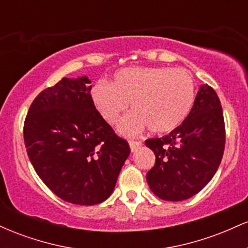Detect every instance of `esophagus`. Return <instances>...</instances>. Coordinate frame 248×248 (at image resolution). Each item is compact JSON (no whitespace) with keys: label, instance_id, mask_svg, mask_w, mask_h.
I'll use <instances>...</instances> for the list:
<instances>
[{"label":"esophagus","instance_id":"esophagus-1","mask_svg":"<svg viewBox=\"0 0 248 248\" xmlns=\"http://www.w3.org/2000/svg\"><path fill=\"white\" fill-rule=\"evenodd\" d=\"M141 146H142V142L140 141H134V140L129 141V147H130V150H132V153L136 152V150H138Z\"/></svg>","mask_w":248,"mask_h":248}]
</instances>
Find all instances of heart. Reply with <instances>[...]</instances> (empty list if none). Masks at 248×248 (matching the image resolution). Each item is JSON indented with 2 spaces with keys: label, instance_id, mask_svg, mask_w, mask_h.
<instances>
[{
  "label": "heart",
  "instance_id": "1",
  "mask_svg": "<svg viewBox=\"0 0 248 248\" xmlns=\"http://www.w3.org/2000/svg\"><path fill=\"white\" fill-rule=\"evenodd\" d=\"M195 96L191 75L171 67H124L116 71L109 85L98 82L91 88L93 106L109 124H116L130 104L133 113L118 127L129 136L146 127L155 134L175 129L189 115Z\"/></svg>",
  "mask_w": 248,
  "mask_h": 248
}]
</instances>
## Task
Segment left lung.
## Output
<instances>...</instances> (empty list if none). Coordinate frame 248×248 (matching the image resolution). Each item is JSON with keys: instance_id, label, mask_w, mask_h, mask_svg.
<instances>
[{"instance_id": "obj_1", "label": "left lung", "mask_w": 248, "mask_h": 248, "mask_svg": "<svg viewBox=\"0 0 248 248\" xmlns=\"http://www.w3.org/2000/svg\"><path fill=\"white\" fill-rule=\"evenodd\" d=\"M156 156L147 173L154 195L179 202L198 193L217 171L225 148L223 108L217 93L201 85L186 120L168 135L148 139Z\"/></svg>"}]
</instances>
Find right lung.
<instances>
[{"label":"right lung","instance_id":"add662e5","mask_svg":"<svg viewBox=\"0 0 248 248\" xmlns=\"http://www.w3.org/2000/svg\"><path fill=\"white\" fill-rule=\"evenodd\" d=\"M86 76L62 78L42 91L24 122V143L37 175L55 195L95 205L112 195L130 154L91 100Z\"/></svg>","mask_w":248,"mask_h":248}]
</instances>
